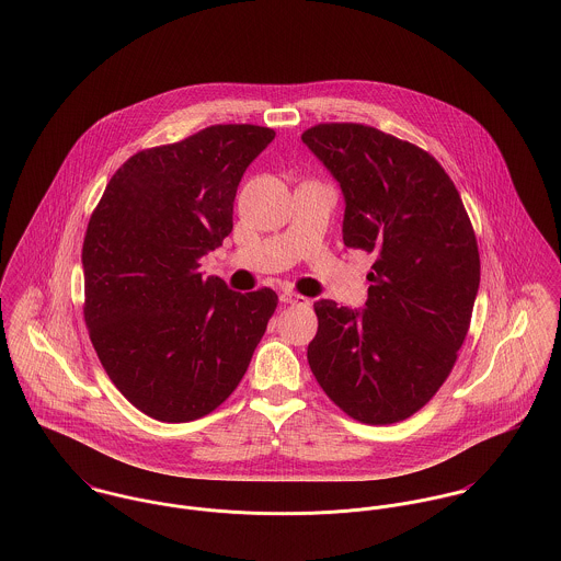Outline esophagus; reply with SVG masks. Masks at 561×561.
I'll return each instance as SVG.
<instances>
[{
	"instance_id": "1",
	"label": "esophagus",
	"mask_w": 561,
	"mask_h": 561,
	"mask_svg": "<svg viewBox=\"0 0 561 561\" xmlns=\"http://www.w3.org/2000/svg\"><path fill=\"white\" fill-rule=\"evenodd\" d=\"M279 301L286 306H308L310 304V299H306L304 295H297V293H284L279 297Z\"/></svg>"
}]
</instances>
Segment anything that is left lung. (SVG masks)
I'll return each instance as SVG.
<instances>
[{
	"label": "left lung",
	"mask_w": 561,
	"mask_h": 561,
	"mask_svg": "<svg viewBox=\"0 0 561 561\" xmlns=\"http://www.w3.org/2000/svg\"><path fill=\"white\" fill-rule=\"evenodd\" d=\"M301 139L340 183L344 245L376 255L364 310L313 304L308 362L353 420L402 422L451 373L480 288V251L458 188L433 154L357 123H324Z\"/></svg>",
	"instance_id": "left-lung-1"
}]
</instances>
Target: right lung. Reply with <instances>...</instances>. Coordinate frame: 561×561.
Here are the masks:
<instances>
[{
    "label": "right lung",
    "instance_id": "1",
    "mask_svg": "<svg viewBox=\"0 0 561 561\" xmlns=\"http://www.w3.org/2000/svg\"><path fill=\"white\" fill-rule=\"evenodd\" d=\"M273 137L268 126L213 125L139 150L90 217L85 327L112 382L152 420L193 422L226 402L277 308L271 288L241 295L199 273L232 232L239 183Z\"/></svg>",
    "mask_w": 561,
    "mask_h": 561
}]
</instances>
